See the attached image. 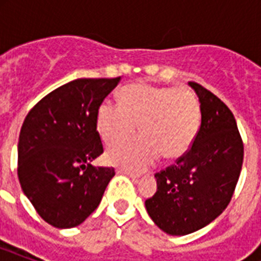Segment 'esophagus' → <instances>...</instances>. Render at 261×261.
I'll return each mask as SVG.
<instances>
[{
    "label": "esophagus",
    "instance_id": "esophagus-1",
    "mask_svg": "<svg viewBox=\"0 0 261 261\" xmlns=\"http://www.w3.org/2000/svg\"><path fill=\"white\" fill-rule=\"evenodd\" d=\"M118 173L127 174V176H130V177L133 178V180H138L139 176H141V174H139V173H133V172L126 171V169H122V168H119V169H118Z\"/></svg>",
    "mask_w": 261,
    "mask_h": 261
}]
</instances>
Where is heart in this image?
I'll list each match as a JSON object with an SVG mask.
<instances>
[{
    "label": "heart",
    "instance_id": "obj_1",
    "mask_svg": "<svg viewBox=\"0 0 261 261\" xmlns=\"http://www.w3.org/2000/svg\"><path fill=\"white\" fill-rule=\"evenodd\" d=\"M122 104L107 98L97 110V130L104 142L130 137L139 124L142 135L115 143L107 160L139 171L161 153L164 159L181 157L194 142L200 126V104L188 88L131 84L122 89Z\"/></svg>",
    "mask_w": 261,
    "mask_h": 261
}]
</instances>
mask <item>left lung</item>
<instances>
[{
    "label": "left lung",
    "instance_id": "8db88e82",
    "mask_svg": "<svg viewBox=\"0 0 261 261\" xmlns=\"http://www.w3.org/2000/svg\"><path fill=\"white\" fill-rule=\"evenodd\" d=\"M200 101L202 122L190 149L155 173L157 191L145 206L168 234L186 236L222 214L239 181L244 143L225 102L200 84L190 81Z\"/></svg>",
    "mask_w": 261,
    "mask_h": 261
}]
</instances>
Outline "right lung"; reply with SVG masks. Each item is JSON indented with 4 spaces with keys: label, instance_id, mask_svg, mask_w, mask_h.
<instances>
[{
    "label": "right lung",
    "instance_id": "right-lung-1",
    "mask_svg": "<svg viewBox=\"0 0 261 261\" xmlns=\"http://www.w3.org/2000/svg\"><path fill=\"white\" fill-rule=\"evenodd\" d=\"M120 81L79 79L44 96L28 112L18 138L17 174L35 210L58 229L79 226L97 208L114 168L102 154L97 110Z\"/></svg>",
    "mask_w": 261,
    "mask_h": 261
}]
</instances>
